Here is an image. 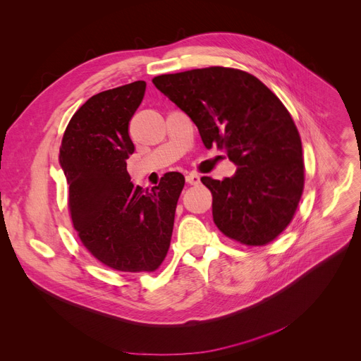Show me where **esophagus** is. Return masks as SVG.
<instances>
[{
	"label": "esophagus",
	"mask_w": 361,
	"mask_h": 361,
	"mask_svg": "<svg viewBox=\"0 0 361 361\" xmlns=\"http://www.w3.org/2000/svg\"><path fill=\"white\" fill-rule=\"evenodd\" d=\"M185 180H187V183H188L190 185H199V184L202 183V180H200V176H199V174H195V173L188 174V176L185 177Z\"/></svg>",
	"instance_id": "esophagus-1"
}]
</instances>
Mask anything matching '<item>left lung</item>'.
<instances>
[{"label": "left lung", "mask_w": 361, "mask_h": 361, "mask_svg": "<svg viewBox=\"0 0 361 361\" xmlns=\"http://www.w3.org/2000/svg\"><path fill=\"white\" fill-rule=\"evenodd\" d=\"M152 82L193 120L206 148L224 149L236 165L222 181L202 177L216 226L245 245L273 241L293 219L303 191L302 142L290 113L239 69H191Z\"/></svg>", "instance_id": "1"}]
</instances>
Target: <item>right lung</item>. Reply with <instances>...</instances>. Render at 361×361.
I'll return each instance as SVG.
<instances>
[{"mask_svg": "<svg viewBox=\"0 0 361 361\" xmlns=\"http://www.w3.org/2000/svg\"><path fill=\"white\" fill-rule=\"evenodd\" d=\"M145 88V81H135L92 95L69 120L59 151L81 243L107 267L130 273L161 266L185 183L176 171L151 190L130 181L129 122Z\"/></svg>", "mask_w": 361, "mask_h": 361, "instance_id": "obj_1", "label": "right lung"}]
</instances>
